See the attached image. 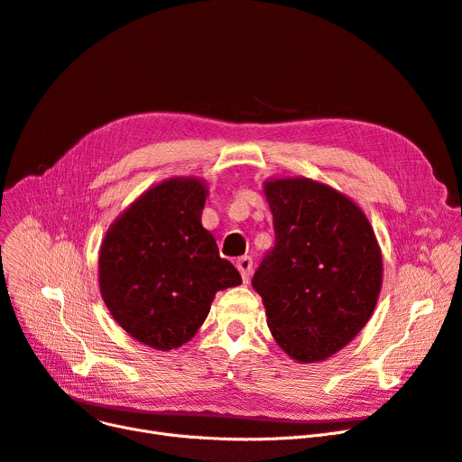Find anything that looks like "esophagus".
<instances>
[{
	"mask_svg": "<svg viewBox=\"0 0 462 462\" xmlns=\"http://www.w3.org/2000/svg\"><path fill=\"white\" fill-rule=\"evenodd\" d=\"M236 268L239 270V273H242V277H244L245 283H249V277H251V272H253V258H251V256H242V258H237Z\"/></svg>",
	"mask_w": 462,
	"mask_h": 462,
	"instance_id": "1",
	"label": "esophagus"
}]
</instances>
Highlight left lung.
I'll use <instances>...</instances> for the list:
<instances>
[{"label":"left lung","instance_id":"1","mask_svg":"<svg viewBox=\"0 0 462 462\" xmlns=\"http://www.w3.org/2000/svg\"><path fill=\"white\" fill-rule=\"evenodd\" d=\"M275 245L253 277L277 346L320 363L365 328L383 281L368 217L339 190L308 177L264 181Z\"/></svg>","mask_w":462,"mask_h":462}]
</instances>
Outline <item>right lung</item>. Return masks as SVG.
<instances>
[{"label": "right lung", "instance_id": "obj_1", "mask_svg": "<svg viewBox=\"0 0 462 462\" xmlns=\"http://www.w3.org/2000/svg\"><path fill=\"white\" fill-rule=\"evenodd\" d=\"M206 198L202 179H166L115 218L99 247V292L109 313L158 351L187 344L215 294L242 283L202 226Z\"/></svg>", "mask_w": 462, "mask_h": 462}]
</instances>
